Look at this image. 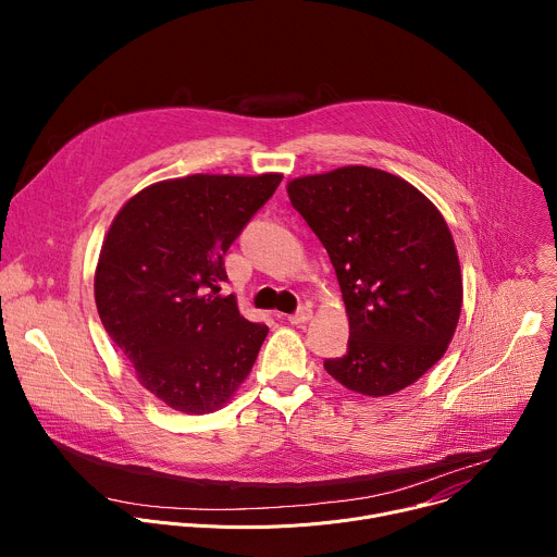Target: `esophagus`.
<instances>
[{
  "instance_id": "34e87169",
  "label": "esophagus",
  "mask_w": 557,
  "mask_h": 557,
  "mask_svg": "<svg viewBox=\"0 0 557 557\" xmlns=\"http://www.w3.org/2000/svg\"><path fill=\"white\" fill-rule=\"evenodd\" d=\"M312 317V308L310 306H301L297 312H293L290 317H288V322L290 324H295V326H299V324H306L308 320Z\"/></svg>"
}]
</instances>
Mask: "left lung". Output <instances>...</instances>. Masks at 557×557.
<instances>
[{
	"label": "left lung",
	"instance_id": "obj_1",
	"mask_svg": "<svg viewBox=\"0 0 557 557\" xmlns=\"http://www.w3.org/2000/svg\"><path fill=\"white\" fill-rule=\"evenodd\" d=\"M329 251L348 312V352L326 372L363 396L419 381L447 350L462 308L454 237L408 181L350 165L286 185Z\"/></svg>",
	"mask_w": 557,
	"mask_h": 557
}]
</instances>
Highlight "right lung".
Masks as SVG:
<instances>
[{"instance_id":"add662e5","label":"right lung","mask_w":557,"mask_h":557,"mask_svg":"<svg viewBox=\"0 0 557 557\" xmlns=\"http://www.w3.org/2000/svg\"><path fill=\"white\" fill-rule=\"evenodd\" d=\"M282 174H194L132 196L110 224L97 273V310L138 383L170 408H222L249 376L269 329L237 310L224 253Z\"/></svg>"}]
</instances>
